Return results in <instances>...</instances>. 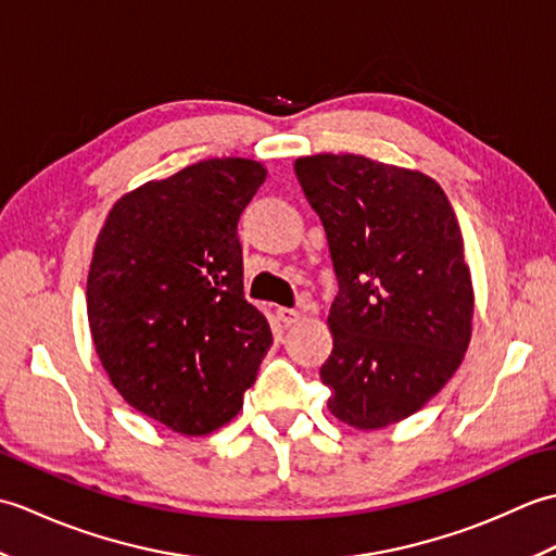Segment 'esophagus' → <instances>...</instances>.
Listing matches in <instances>:
<instances>
[{
	"instance_id": "1",
	"label": "esophagus",
	"mask_w": 556,
	"mask_h": 556,
	"mask_svg": "<svg viewBox=\"0 0 556 556\" xmlns=\"http://www.w3.org/2000/svg\"><path fill=\"white\" fill-rule=\"evenodd\" d=\"M277 317L281 320V325L291 327V325H296L301 320V313L293 311V308H277Z\"/></svg>"
}]
</instances>
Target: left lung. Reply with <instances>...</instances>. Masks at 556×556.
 Segmentation results:
<instances>
[{"label": "left lung", "mask_w": 556, "mask_h": 556, "mask_svg": "<svg viewBox=\"0 0 556 556\" xmlns=\"http://www.w3.org/2000/svg\"><path fill=\"white\" fill-rule=\"evenodd\" d=\"M293 172L320 217L339 293L327 408L356 430L420 410L458 370L473 281L452 203L434 179L363 155H313Z\"/></svg>", "instance_id": "left-lung-1"}]
</instances>
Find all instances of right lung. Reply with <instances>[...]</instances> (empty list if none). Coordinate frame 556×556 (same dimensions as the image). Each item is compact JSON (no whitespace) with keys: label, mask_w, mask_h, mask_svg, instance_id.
<instances>
[{"label":"right lung","mask_w":556,"mask_h":556,"mask_svg":"<svg viewBox=\"0 0 556 556\" xmlns=\"http://www.w3.org/2000/svg\"><path fill=\"white\" fill-rule=\"evenodd\" d=\"M267 169L243 157L195 162L122 195L88 271V323L128 406L181 434H207L243 406L271 346L243 296L236 227Z\"/></svg>","instance_id":"add662e5"}]
</instances>
